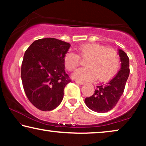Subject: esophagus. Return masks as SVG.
<instances>
[{
  "label": "esophagus",
  "instance_id": "obj_1",
  "mask_svg": "<svg viewBox=\"0 0 146 146\" xmlns=\"http://www.w3.org/2000/svg\"><path fill=\"white\" fill-rule=\"evenodd\" d=\"M75 82L78 84H79V85H82V84H84V82H83L78 81V80H76Z\"/></svg>",
  "mask_w": 146,
  "mask_h": 146
}]
</instances>
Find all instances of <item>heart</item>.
<instances>
[{
	"instance_id": "obj_1",
	"label": "heart",
	"mask_w": 146,
	"mask_h": 146,
	"mask_svg": "<svg viewBox=\"0 0 146 146\" xmlns=\"http://www.w3.org/2000/svg\"><path fill=\"white\" fill-rule=\"evenodd\" d=\"M78 54L69 52L64 57V64L68 71L75 70L80 58L88 59L87 68H79L72 74V78L81 82L98 79L100 81L109 80L116 74L119 68V56L115 50L106 48L99 44H86L79 46Z\"/></svg>"
}]
</instances>
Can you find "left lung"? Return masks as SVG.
<instances>
[{
  "label": "left lung",
  "mask_w": 146,
  "mask_h": 146,
  "mask_svg": "<svg viewBox=\"0 0 146 146\" xmlns=\"http://www.w3.org/2000/svg\"><path fill=\"white\" fill-rule=\"evenodd\" d=\"M118 54L121 61L119 71L108 82L97 86L94 94L84 100L88 108L96 112L104 113L113 109L124 91L129 74V61L122 50L119 49Z\"/></svg>",
  "instance_id": "8db88e82"
}]
</instances>
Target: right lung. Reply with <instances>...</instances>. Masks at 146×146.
Returning <instances> with one entry per match:
<instances>
[{"label": "right lung", "instance_id": "obj_1", "mask_svg": "<svg viewBox=\"0 0 146 146\" xmlns=\"http://www.w3.org/2000/svg\"><path fill=\"white\" fill-rule=\"evenodd\" d=\"M70 44L54 38L36 40L24 55L21 79L32 104L42 111L58 106L64 89L71 80L65 72L64 57Z\"/></svg>", "mask_w": 146, "mask_h": 146}]
</instances>
